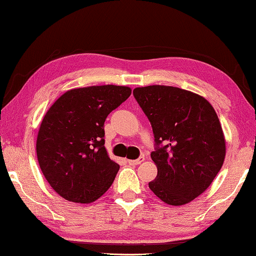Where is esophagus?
Wrapping results in <instances>:
<instances>
[{
    "mask_svg": "<svg viewBox=\"0 0 256 256\" xmlns=\"http://www.w3.org/2000/svg\"><path fill=\"white\" fill-rule=\"evenodd\" d=\"M144 160V157L141 156V157L138 158V160H128V163L130 165H139V164L142 163Z\"/></svg>",
    "mask_w": 256,
    "mask_h": 256,
    "instance_id": "obj_1",
    "label": "esophagus"
}]
</instances>
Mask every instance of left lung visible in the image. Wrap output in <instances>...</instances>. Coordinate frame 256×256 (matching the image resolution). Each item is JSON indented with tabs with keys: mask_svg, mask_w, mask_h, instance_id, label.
Wrapping results in <instances>:
<instances>
[{
	"mask_svg": "<svg viewBox=\"0 0 256 256\" xmlns=\"http://www.w3.org/2000/svg\"><path fill=\"white\" fill-rule=\"evenodd\" d=\"M152 126L157 176L149 188L168 205L188 204L216 179L226 157V138L204 96L180 88L149 85L133 90ZM164 143V148H160Z\"/></svg>",
	"mask_w": 256,
	"mask_h": 256,
	"instance_id": "1",
	"label": "left lung"
}]
</instances>
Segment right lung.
Wrapping results in <instances>:
<instances>
[{
	"instance_id": "add662e5",
	"label": "right lung",
	"mask_w": 256,
	"mask_h": 256,
	"mask_svg": "<svg viewBox=\"0 0 256 256\" xmlns=\"http://www.w3.org/2000/svg\"><path fill=\"white\" fill-rule=\"evenodd\" d=\"M131 92L112 84L72 88L48 108L38 128L36 155L59 196L88 204L110 188L120 165L104 147V124Z\"/></svg>"
}]
</instances>
